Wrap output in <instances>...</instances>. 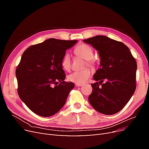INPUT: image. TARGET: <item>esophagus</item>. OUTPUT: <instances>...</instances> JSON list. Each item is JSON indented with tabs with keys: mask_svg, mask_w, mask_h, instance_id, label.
I'll list each match as a JSON object with an SVG mask.
<instances>
[{
	"mask_svg": "<svg viewBox=\"0 0 149 149\" xmlns=\"http://www.w3.org/2000/svg\"><path fill=\"white\" fill-rule=\"evenodd\" d=\"M75 85H76V86H77V87H81L83 86L82 84H76Z\"/></svg>",
	"mask_w": 149,
	"mask_h": 149,
	"instance_id": "esophagus-1",
	"label": "esophagus"
}]
</instances>
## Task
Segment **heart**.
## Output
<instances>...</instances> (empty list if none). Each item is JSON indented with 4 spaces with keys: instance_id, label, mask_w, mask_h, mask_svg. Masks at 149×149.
<instances>
[{
    "instance_id": "heart-1",
    "label": "heart",
    "mask_w": 149,
    "mask_h": 149,
    "mask_svg": "<svg viewBox=\"0 0 149 149\" xmlns=\"http://www.w3.org/2000/svg\"><path fill=\"white\" fill-rule=\"evenodd\" d=\"M76 55L79 56L86 60V65L90 67H93L95 64L93 59L94 52L93 48L84 43H80L74 49ZM61 65L63 69L66 71H70L71 66V56L68 53H66L63 56L61 61ZM91 75V72L89 69H85L82 71H74L68 76V80L71 82L76 84H84Z\"/></svg>"
}]
</instances>
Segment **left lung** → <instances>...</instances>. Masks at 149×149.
I'll return each mask as SVG.
<instances>
[{
  "mask_svg": "<svg viewBox=\"0 0 149 149\" xmlns=\"http://www.w3.org/2000/svg\"><path fill=\"white\" fill-rule=\"evenodd\" d=\"M83 41L91 45L101 58L100 68L93 76L99 82L91 84L89 102L100 113L114 114L127 104L136 90V59L125 45L106 36L97 35ZM104 79L106 83L102 84Z\"/></svg>",
  "mask_w": 149,
  "mask_h": 149,
  "instance_id": "8db88e82",
  "label": "left lung"
}]
</instances>
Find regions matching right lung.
<instances>
[{
  "label": "right lung",
  "instance_id": "add662e5",
  "mask_svg": "<svg viewBox=\"0 0 149 149\" xmlns=\"http://www.w3.org/2000/svg\"><path fill=\"white\" fill-rule=\"evenodd\" d=\"M77 40H46L24 52L15 75L18 94L35 114L49 117L63 107L74 84L65 81L63 56Z\"/></svg>",
  "mask_w": 149,
  "mask_h": 149
}]
</instances>
